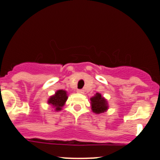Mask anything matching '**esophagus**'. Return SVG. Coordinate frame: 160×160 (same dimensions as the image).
<instances>
[{
    "mask_svg": "<svg viewBox=\"0 0 160 160\" xmlns=\"http://www.w3.org/2000/svg\"><path fill=\"white\" fill-rule=\"evenodd\" d=\"M77 92L80 93V94H83V89H77Z\"/></svg>",
    "mask_w": 160,
    "mask_h": 160,
    "instance_id": "esophagus-1",
    "label": "esophagus"
}]
</instances>
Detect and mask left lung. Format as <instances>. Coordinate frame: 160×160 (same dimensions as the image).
Listing matches in <instances>:
<instances>
[{
  "mask_svg": "<svg viewBox=\"0 0 160 160\" xmlns=\"http://www.w3.org/2000/svg\"><path fill=\"white\" fill-rule=\"evenodd\" d=\"M91 108L94 113H102L106 111L108 108L107 102L104 98L102 97L101 94L97 93L95 95L91 98Z\"/></svg>",
  "mask_w": 160,
  "mask_h": 160,
  "instance_id": "8db88e82",
  "label": "left lung"
}]
</instances>
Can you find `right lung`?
<instances>
[{
  "instance_id": "add662e5",
  "label": "right lung",
  "mask_w": 160,
  "mask_h": 160,
  "mask_svg": "<svg viewBox=\"0 0 160 160\" xmlns=\"http://www.w3.org/2000/svg\"><path fill=\"white\" fill-rule=\"evenodd\" d=\"M67 94L66 91H63V90H59L55 93V95L52 96L48 100V104L53 105L55 107V110L58 111V110L62 109V107L65 105V102L67 100Z\"/></svg>"
}]
</instances>
